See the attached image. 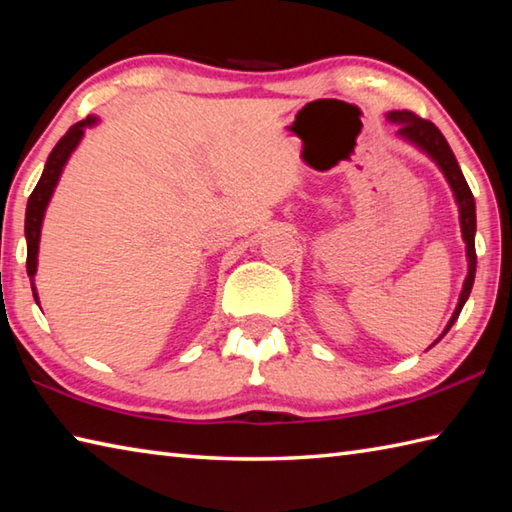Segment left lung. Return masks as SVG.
Masks as SVG:
<instances>
[{
	"label": "left lung",
	"mask_w": 512,
	"mask_h": 512,
	"mask_svg": "<svg viewBox=\"0 0 512 512\" xmlns=\"http://www.w3.org/2000/svg\"><path fill=\"white\" fill-rule=\"evenodd\" d=\"M388 122L397 124V135L406 139V142L415 144L419 150H424V153L433 159V162L442 170L446 182L450 184L455 193V202L459 208V224H462V237L466 242V259H468V275L464 279V288H462V295H459V302L453 317H450V322L446 324L442 337L448 333L453 324L457 322L459 313H462V308L466 304V299L470 295V290H473L475 284V268H477V253H475V230H477V219H475V197L470 193V188L464 179L462 168H459L457 159L453 155V150H450L446 137L442 135V130H439L433 122H428V119L417 117L415 113H410V110H390L386 115ZM439 337V339H442ZM437 339V342H439Z\"/></svg>",
	"instance_id": "obj_1"
}]
</instances>
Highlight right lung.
Here are the masks:
<instances>
[{
    "instance_id": "1",
    "label": "right lung",
    "mask_w": 512,
    "mask_h": 512,
    "mask_svg": "<svg viewBox=\"0 0 512 512\" xmlns=\"http://www.w3.org/2000/svg\"><path fill=\"white\" fill-rule=\"evenodd\" d=\"M97 124V117H86L82 122H77L75 126L68 128V133L59 139L57 146L50 150L48 155V162L44 166V173L39 177V182L35 186L33 193L28 197V206H26V224H24V233H26V270H28V277H30V286H33V297L35 302L39 304V297H37V290L33 284V277L37 273V253H39V235H42V222H44V213H46V206L50 202V197H53V190L59 182V177H62V170L68 162V157L73 150L77 148V144L82 142L84 137V128Z\"/></svg>"
}]
</instances>
